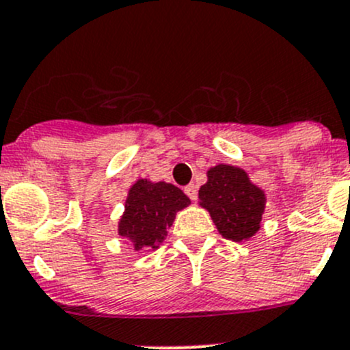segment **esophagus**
I'll return each mask as SVG.
<instances>
[{
    "label": "esophagus",
    "instance_id": "1",
    "mask_svg": "<svg viewBox=\"0 0 350 350\" xmlns=\"http://www.w3.org/2000/svg\"><path fill=\"white\" fill-rule=\"evenodd\" d=\"M185 193L186 195H188L189 198H191L193 201H196V198H198V186L196 185H188L185 188Z\"/></svg>",
    "mask_w": 350,
    "mask_h": 350
}]
</instances>
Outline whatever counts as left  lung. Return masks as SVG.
<instances>
[{"instance_id": "left-lung-1", "label": "left lung", "mask_w": 350, "mask_h": 350, "mask_svg": "<svg viewBox=\"0 0 350 350\" xmlns=\"http://www.w3.org/2000/svg\"><path fill=\"white\" fill-rule=\"evenodd\" d=\"M200 188V206L210 213L221 237L242 242L259 232L266 210V193L237 165L218 164L206 171Z\"/></svg>"}]
</instances>
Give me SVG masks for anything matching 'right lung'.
Returning a JSON list of instances; mask_svg holds the SVG:
<instances>
[{
    "instance_id": "1",
    "label": "right lung",
    "mask_w": 350,
    "mask_h": 350,
    "mask_svg": "<svg viewBox=\"0 0 350 350\" xmlns=\"http://www.w3.org/2000/svg\"><path fill=\"white\" fill-rule=\"evenodd\" d=\"M191 203L189 198L171 183L139 179L125 200V211L118 221V235L129 239L135 250L159 249L167 237V228L176 213Z\"/></svg>"
}]
</instances>
